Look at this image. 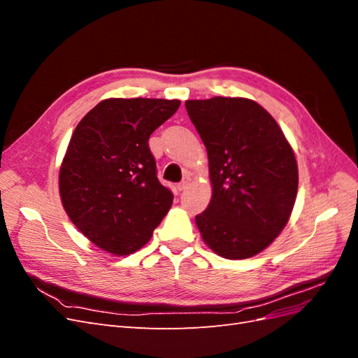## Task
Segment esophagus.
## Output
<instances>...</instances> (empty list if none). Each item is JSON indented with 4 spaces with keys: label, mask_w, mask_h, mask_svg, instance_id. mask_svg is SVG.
<instances>
[{
    "label": "esophagus",
    "mask_w": 358,
    "mask_h": 358,
    "mask_svg": "<svg viewBox=\"0 0 358 358\" xmlns=\"http://www.w3.org/2000/svg\"><path fill=\"white\" fill-rule=\"evenodd\" d=\"M188 185H189V178H185L182 182L178 183V189H179V191H183Z\"/></svg>",
    "instance_id": "1"
}]
</instances>
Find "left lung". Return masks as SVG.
<instances>
[{
    "instance_id": "1",
    "label": "left lung",
    "mask_w": 358,
    "mask_h": 358,
    "mask_svg": "<svg viewBox=\"0 0 358 358\" xmlns=\"http://www.w3.org/2000/svg\"><path fill=\"white\" fill-rule=\"evenodd\" d=\"M185 107L209 158L212 200L196 216L204 243L229 259L262 252L284 230L297 196V162L282 129L248 99Z\"/></svg>"
}]
</instances>
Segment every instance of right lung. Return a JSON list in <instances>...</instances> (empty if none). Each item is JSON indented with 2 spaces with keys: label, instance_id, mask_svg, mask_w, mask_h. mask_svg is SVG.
Returning <instances> with one entry per match:
<instances>
[{
  "label": "right lung",
  "instance_id": "obj_1",
  "mask_svg": "<svg viewBox=\"0 0 358 358\" xmlns=\"http://www.w3.org/2000/svg\"><path fill=\"white\" fill-rule=\"evenodd\" d=\"M179 100L109 99L76 127L59 170V194L71 222L104 251L142 248L167 215L173 194L157 178L149 136Z\"/></svg>",
  "mask_w": 358,
  "mask_h": 358
}]
</instances>
